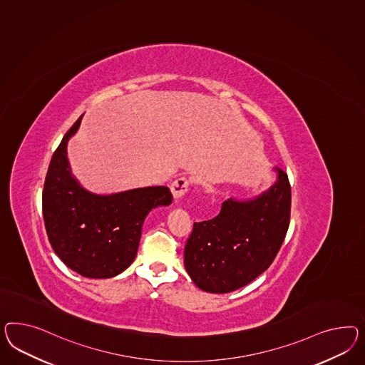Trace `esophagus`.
I'll list each match as a JSON object with an SVG mask.
<instances>
[{
	"instance_id": "obj_1",
	"label": "esophagus",
	"mask_w": 365,
	"mask_h": 365,
	"mask_svg": "<svg viewBox=\"0 0 365 365\" xmlns=\"http://www.w3.org/2000/svg\"><path fill=\"white\" fill-rule=\"evenodd\" d=\"M188 186H190V180L187 178L182 177L175 179L173 183H171V192H173V197L175 199L183 197L188 191Z\"/></svg>"
}]
</instances>
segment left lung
I'll return each mask as SVG.
<instances>
[{
	"mask_svg": "<svg viewBox=\"0 0 365 365\" xmlns=\"http://www.w3.org/2000/svg\"><path fill=\"white\" fill-rule=\"evenodd\" d=\"M275 185L250 200L223 202L219 215L194 223L185 247L191 280L211 294L247 286L274 262L284 242L291 214V186L286 173Z\"/></svg>",
	"mask_w": 365,
	"mask_h": 365,
	"instance_id": "left-lung-1",
	"label": "left lung"
}]
</instances>
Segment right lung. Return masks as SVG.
Returning <instances> with one entry per match:
<instances>
[{"instance_id": "obj_1", "label": "right lung", "mask_w": 365, "mask_h": 365, "mask_svg": "<svg viewBox=\"0 0 365 365\" xmlns=\"http://www.w3.org/2000/svg\"><path fill=\"white\" fill-rule=\"evenodd\" d=\"M81 115L54 151L42 191V212L50 245L79 275L108 279L123 272L138 251L148 212L173 202L166 186L134 188L98 195L71 175L66 146Z\"/></svg>"}]
</instances>
